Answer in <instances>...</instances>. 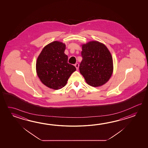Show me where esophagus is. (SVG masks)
I'll list each match as a JSON object with an SVG mask.
<instances>
[{"mask_svg": "<svg viewBox=\"0 0 148 148\" xmlns=\"http://www.w3.org/2000/svg\"><path fill=\"white\" fill-rule=\"evenodd\" d=\"M75 68H76V69H77V70L78 69V68H79V64H78V63H75Z\"/></svg>", "mask_w": 148, "mask_h": 148, "instance_id": "34e87169", "label": "esophagus"}]
</instances>
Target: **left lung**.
Wrapping results in <instances>:
<instances>
[{
	"label": "left lung",
	"mask_w": 148,
	"mask_h": 148,
	"mask_svg": "<svg viewBox=\"0 0 148 148\" xmlns=\"http://www.w3.org/2000/svg\"><path fill=\"white\" fill-rule=\"evenodd\" d=\"M82 57L80 73L89 85L98 87L108 81L113 70V59L104 44L97 41L83 44Z\"/></svg>",
	"instance_id": "left-lung-1"
}]
</instances>
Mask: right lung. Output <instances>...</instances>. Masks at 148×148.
I'll return each mask as SVG.
<instances>
[{"label":"right lung","instance_id":"right-lung-1","mask_svg":"<svg viewBox=\"0 0 148 148\" xmlns=\"http://www.w3.org/2000/svg\"><path fill=\"white\" fill-rule=\"evenodd\" d=\"M65 49V44L54 41L45 46L38 57L36 64L38 77L49 88L56 90L62 88L76 70L75 66L68 62Z\"/></svg>","mask_w":148,"mask_h":148}]
</instances>
